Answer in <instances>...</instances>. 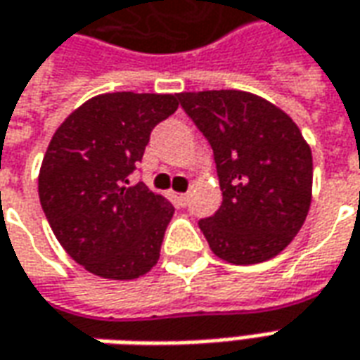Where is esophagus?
Here are the masks:
<instances>
[{
	"label": "esophagus",
	"mask_w": 360,
	"mask_h": 360,
	"mask_svg": "<svg viewBox=\"0 0 360 360\" xmlns=\"http://www.w3.org/2000/svg\"><path fill=\"white\" fill-rule=\"evenodd\" d=\"M188 202H190V194H188V192L178 196V204H180V206H188Z\"/></svg>",
	"instance_id": "1"
}]
</instances>
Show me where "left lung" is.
<instances>
[{
    "label": "left lung",
    "mask_w": 360,
    "mask_h": 360,
    "mask_svg": "<svg viewBox=\"0 0 360 360\" xmlns=\"http://www.w3.org/2000/svg\"><path fill=\"white\" fill-rule=\"evenodd\" d=\"M214 150L221 206L200 219L210 250L236 265L267 262L297 236L311 206L313 156L291 117L245 91L180 93Z\"/></svg>",
    "instance_id": "8db88e82"
}]
</instances>
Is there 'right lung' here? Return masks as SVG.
<instances>
[{"instance_id":"obj_1","label":"right lung","mask_w":360,"mask_h":360,"mask_svg":"<svg viewBox=\"0 0 360 360\" xmlns=\"http://www.w3.org/2000/svg\"><path fill=\"white\" fill-rule=\"evenodd\" d=\"M178 95L105 93L83 103L51 139L39 170L41 208L63 250L105 279H136L160 257L174 208L129 176Z\"/></svg>"}]
</instances>
